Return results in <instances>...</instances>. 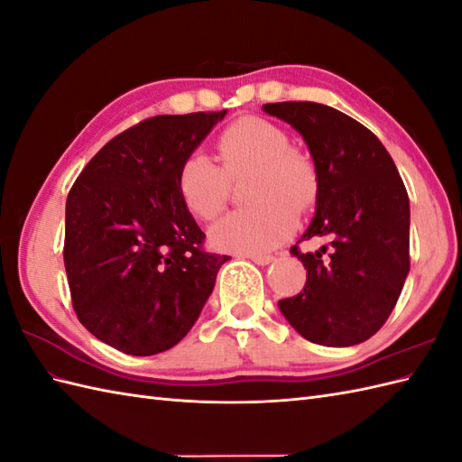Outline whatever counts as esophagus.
<instances>
[{
	"label": "esophagus",
	"mask_w": 462,
	"mask_h": 462,
	"mask_svg": "<svg viewBox=\"0 0 462 462\" xmlns=\"http://www.w3.org/2000/svg\"><path fill=\"white\" fill-rule=\"evenodd\" d=\"M248 260H252L257 265H267V263L273 262V255H270V254H250Z\"/></svg>",
	"instance_id": "34e87169"
}]
</instances>
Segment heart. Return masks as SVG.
<instances>
[{
    "label": "heart",
    "instance_id": "obj_1",
    "mask_svg": "<svg viewBox=\"0 0 462 462\" xmlns=\"http://www.w3.org/2000/svg\"><path fill=\"white\" fill-rule=\"evenodd\" d=\"M220 165L195 152L182 161L177 189L182 205L199 220H212L228 205L232 182L250 175L244 199L250 207L234 210L210 228L220 252L262 254L283 244L297 228V212L317 205L320 173L313 155L291 145V137L265 117L244 116L217 139Z\"/></svg>",
    "mask_w": 462,
    "mask_h": 462
}]
</instances>
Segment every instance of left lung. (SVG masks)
<instances>
[{"mask_svg": "<svg viewBox=\"0 0 462 462\" xmlns=\"http://www.w3.org/2000/svg\"><path fill=\"white\" fill-rule=\"evenodd\" d=\"M263 110L303 135L320 173L315 218L299 242H328L317 252L291 248L307 282L301 293L282 299V313L315 345H358L383 327L410 273L403 180L380 139L350 116L317 102Z\"/></svg>", "mask_w": 462, "mask_h": 462, "instance_id": "left-lung-1", "label": "left lung"}]
</instances>
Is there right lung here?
Wrapping results in <instances>:
<instances>
[{"instance_id": "obj_1", "label": "right lung", "mask_w": 462, "mask_h": 462, "mask_svg": "<svg viewBox=\"0 0 462 462\" xmlns=\"http://www.w3.org/2000/svg\"><path fill=\"white\" fill-rule=\"evenodd\" d=\"M226 110L153 116L110 139L67 197L64 267L74 313L125 354L173 348L228 255L205 250L177 173Z\"/></svg>"}]
</instances>
